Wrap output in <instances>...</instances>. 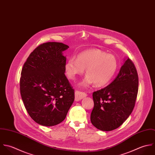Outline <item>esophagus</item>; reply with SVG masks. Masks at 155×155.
Segmentation results:
<instances>
[{
	"mask_svg": "<svg viewBox=\"0 0 155 155\" xmlns=\"http://www.w3.org/2000/svg\"><path fill=\"white\" fill-rule=\"evenodd\" d=\"M87 94L84 92H81L79 91H75V101H78L86 97Z\"/></svg>",
	"mask_w": 155,
	"mask_h": 155,
	"instance_id": "1",
	"label": "esophagus"
}]
</instances>
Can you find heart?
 Returning a JSON list of instances; mask_svg holds the SVG:
<instances>
[{"label": "heart", "instance_id": "b5f03b06", "mask_svg": "<svg viewBox=\"0 0 155 155\" xmlns=\"http://www.w3.org/2000/svg\"><path fill=\"white\" fill-rule=\"evenodd\" d=\"M117 68L118 62L114 56L93 49L80 53L76 59H68L64 64V72L68 79L75 80L84 74L86 69L87 75L79 86L87 87L94 83L96 87H102L110 82Z\"/></svg>", "mask_w": 155, "mask_h": 155}]
</instances>
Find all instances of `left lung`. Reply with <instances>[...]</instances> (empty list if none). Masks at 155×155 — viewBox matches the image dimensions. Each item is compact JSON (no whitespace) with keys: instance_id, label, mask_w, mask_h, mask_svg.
Instances as JSON below:
<instances>
[{"instance_id":"left-lung-1","label":"left lung","mask_w":155,"mask_h":155,"mask_svg":"<svg viewBox=\"0 0 155 155\" xmlns=\"http://www.w3.org/2000/svg\"><path fill=\"white\" fill-rule=\"evenodd\" d=\"M138 90L137 69L129 59H124V64L114 81L106 87L93 92L91 123L102 131L119 127L132 112Z\"/></svg>"}]
</instances>
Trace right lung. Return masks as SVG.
Returning <instances> with one entry per match:
<instances>
[{"mask_svg": "<svg viewBox=\"0 0 155 155\" xmlns=\"http://www.w3.org/2000/svg\"><path fill=\"white\" fill-rule=\"evenodd\" d=\"M69 46L61 42L41 44L25 63L20 81L25 108L37 124L53 126L63 122L74 101V90L64 75Z\"/></svg>", "mask_w": 155, "mask_h": 155, "instance_id": "obj_1", "label": "right lung"}]
</instances>
